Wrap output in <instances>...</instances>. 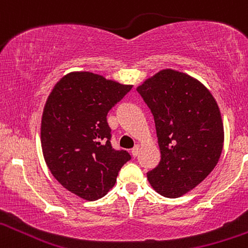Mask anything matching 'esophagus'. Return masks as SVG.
Here are the masks:
<instances>
[{
	"mask_svg": "<svg viewBox=\"0 0 248 248\" xmlns=\"http://www.w3.org/2000/svg\"><path fill=\"white\" fill-rule=\"evenodd\" d=\"M131 154H132L133 157H137L138 154H139V145H136L135 147H133V149L131 150Z\"/></svg>",
	"mask_w": 248,
	"mask_h": 248,
	"instance_id": "1",
	"label": "esophagus"
}]
</instances>
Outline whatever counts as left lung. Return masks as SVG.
Here are the masks:
<instances>
[{"label": "left lung", "mask_w": 248, "mask_h": 248, "mask_svg": "<svg viewBox=\"0 0 248 248\" xmlns=\"http://www.w3.org/2000/svg\"><path fill=\"white\" fill-rule=\"evenodd\" d=\"M151 110L160 161L147 172L161 196L176 198L200 184L216 168L224 126L213 96L202 83L176 70H163L137 88Z\"/></svg>", "instance_id": "obj_1"}]
</instances>
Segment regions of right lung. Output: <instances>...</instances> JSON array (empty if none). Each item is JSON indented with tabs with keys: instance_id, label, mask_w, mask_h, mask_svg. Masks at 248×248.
<instances>
[{
	"instance_id": "right-lung-1",
	"label": "right lung",
	"mask_w": 248,
	"mask_h": 248,
	"mask_svg": "<svg viewBox=\"0 0 248 248\" xmlns=\"http://www.w3.org/2000/svg\"><path fill=\"white\" fill-rule=\"evenodd\" d=\"M93 72L64 76L50 93L41 126L46 165L63 187L97 200L115 185L131 155L111 145L108 112L131 90Z\"/></svg>"
}]
</instances>
